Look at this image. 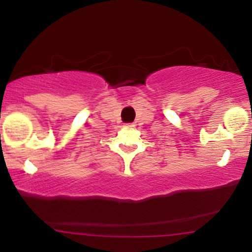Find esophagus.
Here are the masks:
<instances>
[{
  "label": "esophagus",
  "instance_id": "34e87169",
  "mask_svg": "<svg viewBox=\"0 0 252 252\" xmlns=\"http://www.w3.org/2000/svg\"><path fill=\"white\" fill-rule=\"evenodd\" d=\"M132 126H134V124H132V123H126V128H132Z\"/></svg>",
  "mask_w": 252,
  "mask_h": 252
}]
</instances>
